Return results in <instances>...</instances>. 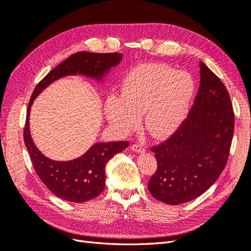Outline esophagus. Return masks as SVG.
I'll list each match as a JSON object with an SVG mask.
<instances>
[{
  "mask_svg": "<svg viewBox=\"0 0 251 251\" xmlns=\"http://www.w3.org/2000/svg\"><path fill=\"white\" fill-rule=\"evenodd\" d=\"M131 149L133 151H136V153H143L144 151V147L142 143H134Z\"/></svg>",
  "mask_w": 251,
  "mask_h": 251,
  "instance_id": "esophagus-1",
  "label": "esophagus"
}]
</instances>
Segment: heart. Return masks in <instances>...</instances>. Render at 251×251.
Wrapping results in <instances>:
<instances>
[{"label": "heart", "mask_w": 251, "mask_h": 251, "mask_svg": "<svg viewBox=\"0 0 251 251\" xmlns=\"http://www.w3.org/2000/svg\"><path fill=\"white\" fill-rule=\"evenodd\" d=\"M196 92L191 74L159 64L136 67L121 85V93L105 100V115L110 124L123 133L139 125L156 138L176 132L185 120Z\"/></svg>", "instance_id": "1"}]
</instances>
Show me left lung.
<instances>
[{"mask_svg": "<svg viewBox=\"0 0 251 251\" xmlns=\"http://www.w3.org/2000/svg\"><path fill=\"white\" fill-rule=\"evenodd\" d=\"M200 87L188 116L176 132L151 147L157 170L149 191L178 205L198 198L215 183L228 160L234 113L224 83L200 62Z\"/></svg>", "mask_w": 251, "mask_h": 251, "instance_id": "8db88e82", "label": "left lung"}]
</instances>
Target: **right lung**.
<instances>
[{
  "mask_svg": "<svg viewBox=\"0 0 251 251\" xmlns=\"http://www.w3.org/2000/svg\"><path fill=\"white\" fill-rule=\"evenodd\" d=\"M123 58L120 53H74L51 70L35 87L30 98L24 127V141L37 176L60 199L82 203L100 195L105 184L104 168L110 159L128 147L127 141L95 143L85 155L71 161H54L37 150L29 131V113L35 97L54 80L67 75L82 74L101 79Z\"/></svg>",
  "mask_w": 251,
  "mask_h": 251,
  "instance_id": "1",
  "label": "right lung"
}]
</instances>
